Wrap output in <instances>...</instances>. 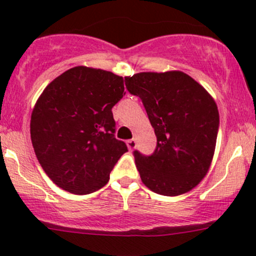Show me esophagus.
Masks as SVG:
<instances>
[{
	"label": "esophagus",
	"mask_w": 256,
	"mask_h": 256,
	"mask_svg": "<svg viewBox=\"0 0 256 256\" xmlns=\"http://www.w3.org/2000/svg\"><path fill=\"white\" fill-rule=\"evenodd\" d=\"M126 144H128V148L131 151V150H134L136 147V140H135V138L128 140V141H126Z\"/></svg>",
	"instance_id": "34e87169"
}]
</instances>
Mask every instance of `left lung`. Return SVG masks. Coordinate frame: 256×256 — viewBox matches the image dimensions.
<instances>
[{
	"label": "left lung",
	"instance_id": "obj_1",
	"mask_svg": "<svg viewBox=\"0 0 256 256\" xmlns=\"http://www.w3.org/2000/svg\"><path fill=\"white\" fill-rule=\"evenodd\" d=\"M128 92L141 99L157 146L144 156L134 151L147 188L162 196L190 192L207 174L216 150L219 112L200 82L183 72L126 76Z\"/></svg>",
	"mask_w": 256,
	"mask_h": 256
}]
</instances>
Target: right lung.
Returning a JSON list of instances; mask_svg holds the SVG:
<instances>
[{"mask_svg":"<svg viewBox=\"0 0 256 256\" xmlns=\"http://www.w3.org/2000/svg\"><path fill=\"white\" fill-rule=\"evenodd\" d=\"M122 76L74 66L47 85L30 116L36 156L58 187L89 194L104 187L128 151L115 138L112 109L125 95Z\"/></svg>","mask_w":256,"mask_h":256,"instance_id":"obj_1","label":"right lung"}]
</instances>
